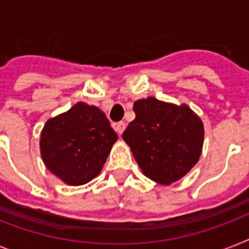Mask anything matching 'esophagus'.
<instances>
[{"instance_id":"34e87169","label":"esophagus","mask_w":249,"mask_h":249,"mask_svg":"<svg viewBox=\"0 0 249 249\" xmlns=\"http://www.w3.org/2000/svg\"><path fill=\"white\" fill-rule=\"evenodd\" d=\"M125 126H126V125H125L124 121H120V123H117L116 126H115V129H116V132L121 136V134H123V132L125 130Z\"/></svg>"}]
</instances>
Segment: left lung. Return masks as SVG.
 Wrapping results in <instances>:
<instances>
[{
  "mask_svg": "<svg viewBox=\"0 0 249 249\" xmlns=\"http://www.w3.org/2000/svg\"><path fill=\"white\" fill-rule=\"evenodd\" d=\"M136 119L123 133L142 173L170 185L199 161L204 141L203 121L187 105L154 97L134 102Z\"/></svg>",
  "mask_w": 249,
  "mask_h": 249,
  "instance_id": "left-lung-1",
  "label": "left lung"
}]
</instances>
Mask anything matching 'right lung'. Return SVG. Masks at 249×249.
Here are the masks:
<instances>
[{"label": "right lung", "instance_id": "add662e5", "mask_svg": "<svg viewBox=\"0 0 249 249\" xmlns=\"http://www.w3.org/2000/svg\"><path fill=\"white\" fill-rule=\"evenodd\" d=\"M116 141L105 112L77 102L46 121L40 137L41 158L64 183L85 185L101 173Z\"/></svg>", "mask_w": 249, "mask_h": 249}]
</instances>
